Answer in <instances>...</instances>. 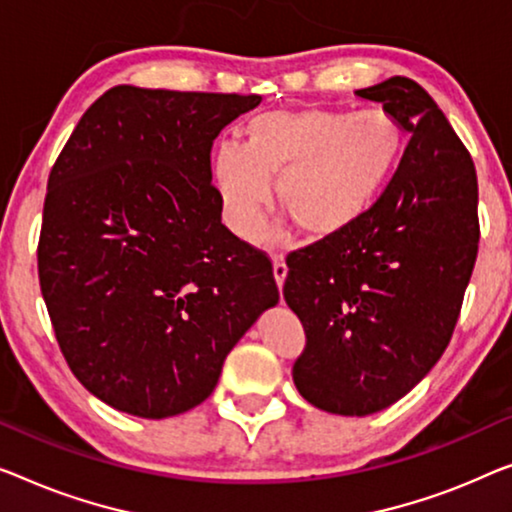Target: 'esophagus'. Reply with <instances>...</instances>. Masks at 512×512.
Returning <instances> with one entry per match:
<instances>
[{
  "mask_svg": "<svg viewBox=\"0 0 512 512\" xmlns=\"http://www.w3.org/2000/svg\"><path fill=\"white\" fill-rule=\"evenodd\" d=\"M273 276H276L278 287H282V282H285V278H287V264L282 255H273Z\"/></svg>",
  "mask_w": 512,
  "mask_h": 512,
  "instance_id": "34e87169",
  "label": "esophagus"
}]
</instances>
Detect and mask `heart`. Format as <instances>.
Returning a JSON list of instances; mask_svg holds the SVG:
<instances>
[{"label":"heart","instance_id":"heart-1","mask_svg":"<svg viewBox=\"0 0 512 512\" xmlns=\"http://www.w3.org/2000/svg\"><path fill=\"white\" fill-rule=\"evenodd\" d=\"M404 128L388 110H273L246 126V140L220 144L213 179L232 230L253 236L278 179L280 209L296 230L324 239L372 209L398 167Z\"/></svg>","mask_w":512,"mask_h":512}]
</instances>
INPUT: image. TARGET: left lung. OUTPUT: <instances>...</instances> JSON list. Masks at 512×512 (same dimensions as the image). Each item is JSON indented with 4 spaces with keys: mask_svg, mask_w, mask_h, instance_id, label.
I'll list each match as a JSON object with an SVG mask.
<instances>
[{
    "mask_svg": "<svg viewBox=\"0 0 512 512\" xmlns=\"http://www.w3.org/2000/svg\"><path fill=\"white\" fill-rule=\"evenodd\" d=\"M411 140L372 209L287 259L282 296L301 319L299 393L368 416L404 398L446 352L478 255V179L432 96L409 78L358 89Z\"/></svg>",
    "mask_w": 512,
    "mask_h": 512,
    "instance_id": "obj_1",
    "label": "left lung"
}]
</instances>
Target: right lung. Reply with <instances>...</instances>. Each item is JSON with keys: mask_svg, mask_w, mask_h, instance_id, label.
<instances>
[{"mask_svg": "<svg viewBox=\"0 0 512 512\" xmlns=\"http://www.w3.org/2000/svg\"><path fill=\"white\" fill-rule=\"evenodd\" d=\"M262 96L105 91L48 179L38 282L91 395L140 418L204 402L227 354L278 303L266 253L220 223L218 133Z\"/></svg>", "mask_w": 512, "mask_h": 512, "instance_id": "right-lung-1", "label": "right lung"}]
</instances>
